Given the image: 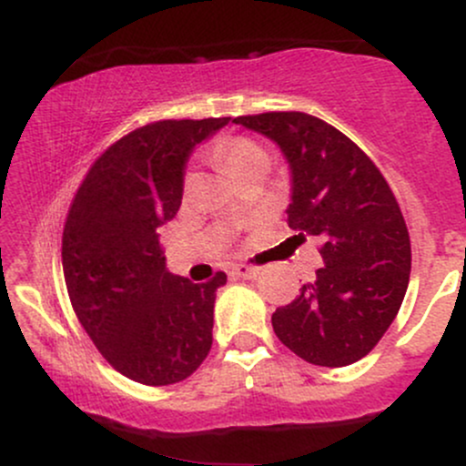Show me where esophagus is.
<instances>
[{
    "mask_svg": "<svg viewBox=\"0 0 466 466\" xmlns=\"http://www.w3.org/2000/svg\"><path fill=\"white\" fill-rule=\"evenodd\" d=\"M258 274H260L258 267H249V265H237L232 269V276L245 278V280H249V278H256Z\"/></svg>",
    "mask_w": 466,
    "mask_h": 466,
    "instance_id": "obj_1",
    "label": "esophagus"
}]
</instances>
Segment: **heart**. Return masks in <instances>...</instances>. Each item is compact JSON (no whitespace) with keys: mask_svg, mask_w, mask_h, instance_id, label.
<instances>
[{"mask_svg":"<svg viewBox=\"0 0 466 466\" xmlns=\"http://www.w3.org/2000/svg\"><path fill=\"white\" fill-rule=\"evenodd\" d=\"M218 155L229 164V168L238 170L240 166L254 162L258 157H267V153L256 142L248 137H228L218 144Z\"/></svg>","mask_w":466,"mask_h":466,"instance_id":"b5f03b06","label":"heart"}]
</instances>
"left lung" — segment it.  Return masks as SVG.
Listing matches in <instances>:
<instances>
[{"mask_svg":"<svg viewBox=\"0 0 466 466\" xmlns=\"http://www.w3.org/2000/svg\"><path fill=\"white\" fill-rule=\"evenodd\" d=\"M232 122L280 148L291 175L289 228L322 243L324 267L296 300L276 309L274 333L313 366L360 361L394 322L410 282V234L388 181L319 117L271 111Z\"/></svg>","mask_w":466,"mask_h":466,"instance_id":"1","label":"left lung"}]
</instances>
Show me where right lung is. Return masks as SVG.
Instances as JSON below:
<instances>
[{"instance_id":"obj_1","label":"right lung","mask_w":466,"mask_h":466,"mask_svg":"<svg viewBox=\"0 0 466 466\" xmlns=\"http://www.w3.org/2000/svg\"><path fill=\"white\" fill-rule=\"evenodd\" d=\"M232 117L162 120L96 159L63 229V276L85 333L117 372L144 386L190 377L212 346L223 271L195 285L170 274L159 228L177 215L192 151Z\"/></svg>"}]
</instances>
